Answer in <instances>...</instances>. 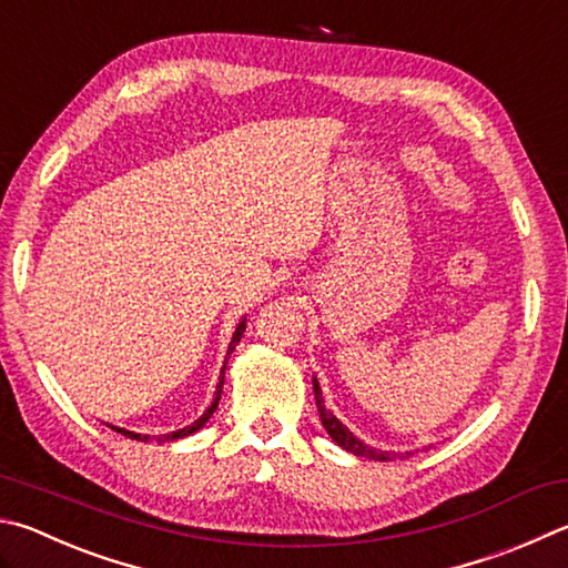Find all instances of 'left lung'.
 I'll use <instances>...</instances> for the list:
<instances>
[{
    "label": "left lung",
    "mask_w": 568,
    "mask_h": 568,
    "mask_svg": "<svg viewBox=\"0 0 568 568\" xmlns=\"http://www.w3.org/2000/svg\"><path fill=\"white\" fill-rule=\"evenodd\" d=\"M313 392H315V405H317V412H320V419H323V427L329 437H333V442L337 447H343L345 452H349V455L355 457H365V459H375V462H392L397 455L395 452H387V449H377V447H369L365 445L363 439H357L353 432H349L343 422H339L333 412H329L325 407V399H323V389H320V383L317 377H313ZM405 455L409 457L412 452H405Z\"/></svg>",
    "instance_id": "obj_1"
}]
</instances>
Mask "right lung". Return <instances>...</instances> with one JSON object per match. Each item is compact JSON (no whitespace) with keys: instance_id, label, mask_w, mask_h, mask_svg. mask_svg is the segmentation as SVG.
<instances>
[{"instance_id":"add662e5","label":"right lung","mask_w":568,"mask_h":568,"mask_svg":"<svg viewBox=\"0 0 568 568\" xmlns=\"http://www.w3.org/2000/svg\"><path fill=\"white\" fill-rule=\"evenodd\" d=\"M243 333H245V317H241V323L235 325V333H233V337H231V345H229V353H225V359H223V367H221V377H219V385H215V397H213V402H211V407L203 412V415L195 419V422H191L189 427H183V429H176V432H166V435H156V437H151V435H139V432H131V429H123V427H111V429H116V432H121L123 437H131V439H136V442H151V439H156L159 445H163V442H173V439H183V437H189V435H193V432H199L205 422H209L211 417H213V412L219 409V399H221V392H223V383H225V365H229V357H231V353L235 349V345L241 343V337H243Z\"/></svg>"}]
</instances>
